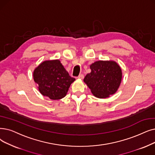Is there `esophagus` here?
I'll return each instance as SVG.
<instances>
[{
	"instance_id": "34e87169",
	"label": "esophagus",
	"mask_w": 155,
	"mask_h": 155,
	"mask_svg": "<svg viewBox=\"0 0 155 155\" xmlns=\"http://www.w3.org/2000/svg\"><path fill=\"white\" fill-rule=\"evenodd\" d=\"M77 78L78 79H83L84 78V75H82V74H81V75H79Z\"/></svg>"
}]
</instances>
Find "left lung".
I'll use <instances>...</instances> for the list:
<instances>
[{
  "mask_svg": "<svg viewBox=\"0 0 155 155\" xmlns=\"http://www.w3.org/2000/svg\"><path fill=\"white\" fill-rule=\"evenodd\" d=\"M90 68L84 82L94 96L104 99L117 92L122 78V69L117 62L100 60L91 64Z\"/></svg>",
  "mask_w": 155,
  "mask_h": 155,
  "instance_id": "obj_1",
  "label": "left lung"
}]
</instances>
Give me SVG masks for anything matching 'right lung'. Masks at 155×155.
Listing matches in <instances>:
<instances>
[{
    "mask_svg": "<svg viewBox=\"0 0 155 155\" xmlns=\"http://www.w3.org/2000/svg\"><path fill=\"white\" fill-rule=\"evenodd\" d=\"M33 77L40 94L52 100L65 97L71 84L75 80L69 75L59 59L42 62L35 68Z\"/></svg>",
    "mask_w": 155,
    "mask_h": 155,
    "instance_id": "add662e5",
    "label": "right lung"
}]
</instances>
